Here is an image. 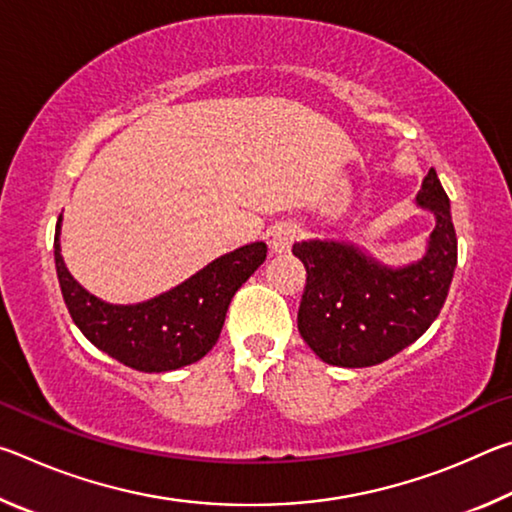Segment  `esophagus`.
Returning a JSON list of instances; mask_svg holds the SVG:
<instances>
[{
	"mask_svg": "<svg viewBox=\"0 0 512 512\" xmlns=\"http://www.w3.org/2000/svg\"><path fill=\"white\" fill-rule=\"evenodd\" d=\"M300 237L298 225L293 223H277L268 232V246H271L273 253H289L293 241Z\"/></svg>",
	"mask_w": 512,
	"mask_h": 512,
	"instance_id": "esophagus-1",
	"label": "esophagus"
}]
</instances>
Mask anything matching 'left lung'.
Listing matches in <instances>:
<instances>
[{
    "label": "left lung",
    "instance_id": "obj_1",
    "mask_svg": "<svg viewBox=\"0 0 512 512\" xmlns=\"http://www.w3.org/2000/svg\"><path fill=\"white\" fill-rule=\"evenodd\" d=\"M415 205L431 212L436 225L424 255L409 264L388 266L348 241L293 244L307 271L300 336L329 366H377L418 341L443 309L458 246L436 169L424 176Z\"/></svg>",
    "mask_w": 512,
    "mask_h": 512
}]
</instances>
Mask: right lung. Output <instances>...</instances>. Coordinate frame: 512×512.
I'll return each instance as SVG.
<instances>
[{
    "mask_svg": "<svg viewBox=\"0 0 512 512\" xmlns=\"http://www.w3.org/2000/svg\"><path fill=\"white\" fill-rule=\"evenodd\" d=\"M60 223L63 216L56 223L54 259L69 316L94 348L140 372H169L203 359L219 341L232 296L266 259V244L255 241L216 257L160 296L112 305L92 296L67 271Z\"/></svg>",
    "mask_w": 512,
    "mask_h": 512,
    "instance_id": "add662e5",
    "label": "right lung"
}]
</instances>
